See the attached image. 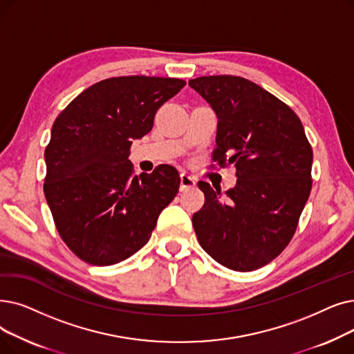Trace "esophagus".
Returning <instances> with one entry per match:
<instances>
[{"mask_svg":"<svg viewBox=\"0 0 354 354\" xmlns=\"http://www.w3.org/2000/svg\"><path fill=\"white\" fill-rule=\"evenodd\" d=\"M195 187V178L189 176L188 174H180V191H187Z\"/></svg>","mask_w":354,"mask_h":354,"instance_id":"1","label":"esophagus"}]
</instances>
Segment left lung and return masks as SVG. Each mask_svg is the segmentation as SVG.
I'll use <instances>...</instances> for the list:
<instances>
[{
	"label": "left lung",
	"mask_w": 354,
	"mask_h": 354,
	"mask_svg": "<svg viewBox=\"0 0 354 354\" xmlns=\"http://www.w3.org/2000/svg\"><path fill=\"white\" fill-rule=\"evenodd\" d=\"M189 86L217 114L212 160L236 166L225 192L201 180L204 207L192 225L201 248L220 265L250 272L278 257L294 237L310 196L313 149L298 115L254 82L233 75L199 76Z\"/></svg>",
	"instance_id": "1"
}]
</instances>
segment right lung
<instances>
[{
	"label": "right lung",
	"mask_w": 354,
	"mask_h": 354,
	"mask_svg": "<svg viewBox=\"0 0 354 354\" xmlns=\"http://www.w3.org/2000/svg\"><path fill=\"white\" fill-rule=\"evenodd\" d=\"M185 81L118 76L91 85L57 115L44 150V196L59 236L84 262L115 265L149 241L180 178L171 165L133 174V140Z\"/></svg>",
	"instance_id": "obj_1"
}]
</instances>
